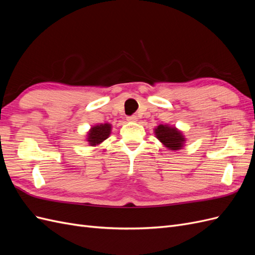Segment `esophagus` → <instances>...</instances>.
Here are the masks:
<instances>
[{
	"label": "esophagus",
	"instance_id": "esophagus-1",
	"mask_svg": "<svg viewBox=\"0 0 255 255\" xmlns=\"http://www.w3.org/2000/svg\"><path fill=\"white\" fill-rule=\"evenodd\" d=\"M127 120H128V122H136V121L138 120V118H137V116L133 115V116H128V117L127 118Z\"/></svg>",
	"mask_w": 255,
	"mask_h": 255
}]
</instances>
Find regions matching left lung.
I'll list each match as a JSON object with an SVG mask.
<instances>
[{"label":"left lung","mask_w":255,"mask_h":255,"mask_svg":"<svg viewBox=\"0 0 255 255\" xmlns=\"http://www.w3.org/2000/svg\"><path fill=\"white\" fill-rule=\"evenodd\" d=\"M155 137L169 151H177L184 148L186 137L182 130L169 125H159L154 128Z\"/></svg>","instance_id":"8db88e82"}]
</instances>
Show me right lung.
Wrapping results in <instances>:
<instances>
[{
  "label": "right lung",
  "mask_w": 255,
  "mask_h": 255,
  "mask_svg": "<svg viewBox=\"0 0 255 255\" xmlns=\"http://www.w3.org/2000/svg\"><path fill=\"white\" fill-rule=\"evenodd\" d=\"M112 128H113V126L109 122L92 126L87 132L86 141L91 146L100 145L110 137L112 133Z\"/></svg>",
  "instance_id": "add662e5"
}]
</instances>
